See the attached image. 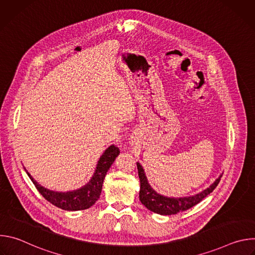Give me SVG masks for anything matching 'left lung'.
I'll use <instances>...</instances> for the list:
<instances>
[{"label":"left lung","instance_id":"1","mask_svg":"<svg viewBox=\"0 0 255 255\" xmlns=\"http://www.w3.org/2000/svg\"><path fill=\"white\" fill-rule=\"evenodd\" d=\"M137 163L138 168V175L140 179V191H139V199L142 205L146 207L149 211L159 214V215H174L179 212L187 211L190 208L194 207L195 205L199 204L203 199H205L208 195H210L215 188L219 184V181L222 177V174L219 177L216 178L214 183L204 191L189 197H166L163 195L158 194L156 191L152 189L149 185L148 179L145 174V171L142 165L139 162Z\"/></svg>","mask_w":255,"mask_h":255}]
</instances>
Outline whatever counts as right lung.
<instances>
[{"label": "right lung", "mask_w": 255, "mask_h": 255, "mask_svg": "<svg viewBox=\"0 0 255 255\" xmlns=\"http://www.w3.org/2000/svg\"><path fill=\"white\" fill-rule=\"evenodd\" d=\"M119 153L120 150L117 146H115L114 144L110 145L101 155L95 172L89 180V183L84 187L74 191L55 192L44 188L32 177V175L27 171L25 167L24 168L36 189L48 202L65 211H80L89 209L98 201L102 192L103 183L107 171L111 167Z\"/></svg>", "instance_id": "right-lung-1"}]
</instances>
